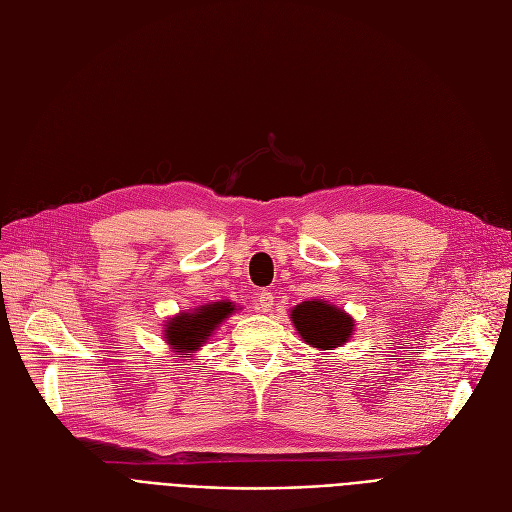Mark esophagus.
I'll return each mask as SVG.
<instances>
[{"instance_id":"obj_1","label":"esophagus","mask_w":512,"mask_h":512,"mask_svg":"<svg viewBox=\"0 0 512 512\" xmlns=\"http://www.w3.org/2000/svg\"><path fill=\"white\" fill-rule=\"evenodd\" d=\"M274 305V294L270 290H259L255 294V309L261 313H267Z\"/></svg>"}]
</instances>
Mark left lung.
Segmentation results:
<instances>
[{
    "label": "left lung",
    "mask_w": 512,
    "mask_h": 512,
    "mask_svg": "<svg viewBox=\"0 0 512 512\" xmlns=\"http://www.w3.org/2000/svg\"><path fill=\"white\" fill-rule=\"evenodd\" d=\"M290 319L301 338L319 351H334L355 332L351 315L321 299L303 301L290 311Z\"/></svg>",
    "instance_id": "obj_1"
}]
</instances>
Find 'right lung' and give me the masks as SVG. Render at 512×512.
<instances>
[{
	"label": "right lung",
	"instance_id": "add662e5",
	"mask_svg": "<svg viewBox=\"0 0 512 512\" xmlns=\"http://www.w3.org/2000/svg\"><path fill=\"white\" fill-rule=\"evenodd\" d=\"M236 311V305L230 301H218L201 305L195 311H184L168 319L164 328L166 342L174 348L176 355L193 353L203 346L213 330H218L222 321Z\"/></svg>",
	"mask_w": 512,
	"mask_h": 512
}]
</instances>
